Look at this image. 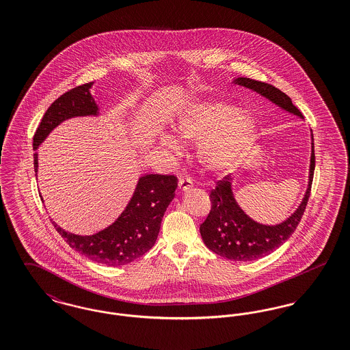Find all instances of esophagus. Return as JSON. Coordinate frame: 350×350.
Listing matches in <instances>:
<instances>
[{
  "label": "esophagus",
  "mask_w": 350,
  "mask_h": 350,
  "mask_svg": "<svg viewBox=\"0 0 350 350\" xmlns=\"http://www.w3.org/2000/svg\"><path fill=\"white\" fill-rule=\"evenodd\" d=\"M190 189H191V181H190V180H185V178H181V180L178 181V187H177V191H178V194L185 193V191H187V190H190Z\"/></svg>",
  "instance_id": "obj_1"
}]
</instances>
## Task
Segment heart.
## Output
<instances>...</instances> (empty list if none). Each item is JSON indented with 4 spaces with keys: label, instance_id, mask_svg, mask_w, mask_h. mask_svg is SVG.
<instances>
[{
    "label": "heart",
    "instance_id": "obj_1",
    "mask_svg": "<svg viewBox=\"0 0 350 350\" xmlns=\"http://www.w3.org/2000/svg\"><path fill=\"white\" fill-rule=\"evenodd\" d=\"M176 133L185 142H200L197 159L210 174L232 172L257 136V123L248 113L220 100L189 103L178 117ZM159 143L170 157L183 153V143L172 133H160Z\"/></svg>",
    "mask_w": 350,
    "mask_h": 350
}]
</instances>
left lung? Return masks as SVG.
<instances>
[{
    "instance_id": "left-lung-1",
    "label": "left lung",
    "mask_w": 350,
    "mask_h": 350,
    "mask_svg": "<svg viewBox=\"0 0 350 350\" xmlns=\"http://www.w3.org/2000/svg\"><path fill=\"white\" fill-rule=\"evenodd\" d=\"M233 83L245 86L250 90L261 94L284 111L301 117V113L293 100L280 89L270 83L256 81L247 77H239ZM314 142V136L311 135ZM311 150L310 176L306 194L291 217L275 226H267L254 221L237 204L233 197L232 178L226 176L217 181V187L211 190L210 200L211 210L206 220L200 224V236L208 250L219 256L232 261H253L270 254L280 248L283 243L294 233L304 214L307 202L311 193V185L315 170V150L314 143Z\"/></svg>"
}]
</instances>
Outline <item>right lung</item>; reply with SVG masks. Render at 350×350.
<instances>
[{
    "label": "right lung",
    "mask_w": 350,
    "mask_h": 350,
    "mask_svg": "<svg viewBox=\"0 0 350 350\" xmlns=\"http://www.w3.org/2000/svg\"><path fill=\"white\" fill-rule=\"evenodd\" d=\"M93 83L73 88L55 100L42 118L33 135V150L62 122L75 117L98 116L100 109L90 94ZM33 169L38 172V153H33ZM177 177L146 174L139 178L133 197L117 220L100 232L81 236L67 232L55 221L53 227L70 248L89 260L107 267H122L142 257L154 245L161 220L174 198Z\"/></svg>",
    "instance_id": "obj_1"
}]
</instances>
